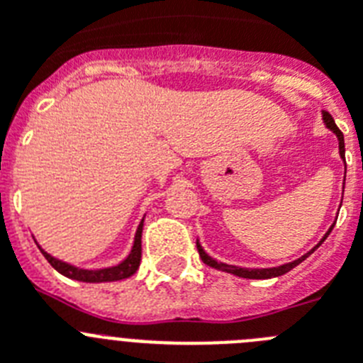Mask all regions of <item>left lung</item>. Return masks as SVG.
I'll return each instance as SVG.
<instances>
[{"label":"left lung","mask_w":363,"mask_h":363,"mask_svg":"<svg viewBox=\"0 0 363 363\" xmlns=\"http://www.w3.org/2000/svg\"><path fill=\"white\" fill-rule=\"evenodd\" d=\"M322 120L323 123H325V127L329 130H333V133L336 134V138H338V149H340V156H342V160H345V143H344V134H342V130L336 127L335 120H333V116L329 114V112L323 111L322 112ZM331 225L329 227V230H327L325 234H323V238L320 240V243L316 247H313L309 252H306L303 256H300L298 259H294V262H289V264H284V265H278V267H269V269H247V267H236V265H229V264H223V262H218V259L211 258L207 252L203 251V247L200 245V242L196 240V247H198V252H200V258L203 259V264H207L209 267L213 269H218V271H223V272H230V274H234V277H240V278H249V280H269V278H277V277H281V274H285V272H289L291 269H294L296 265H300L301 262L306 258H309L311 255H313L316 249H318L320 245H322L323 242H325V238L329 236V233L333 230Z\"/></svg>","instance_id":"1"}]
</instances>
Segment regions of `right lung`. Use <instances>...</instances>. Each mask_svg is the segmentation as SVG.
<instances>
[{
	"label": "right lung",
	"mask_w": 363,
	"mask_h": 363,
	"mask_svg": "<svg viewBox=\"0 0 363 363\" xmlns=\"http://www.w3.org/2000/svg\"><path fill=\"white\" fill-rule=\"evenodd\" d=\"M142 230H143V220L142 223L138 225L136 236H134V245L130 249L129 256L121 262V264L114 265V267H105V269H79L74 267V265L62 262V259L54 258L49 252H45L40 245L41 255L47 258L50 265L56 269L60 274L67 278H72V280L78 281H86V284H101V281H118L125 280V278L133 277L134 272L140 267V259H142Z\"/></svg>",
	"instance_id": "obj_1"
}]
</instances>
